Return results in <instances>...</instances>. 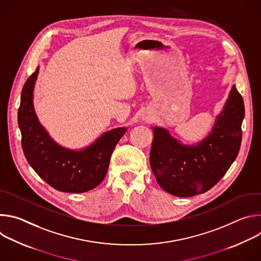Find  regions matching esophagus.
Segmentation results:
<instances>
[{"label":"esophagus","mask_w":261,"mask_h":261,"mask_svg":"<svg viewBox=\"0 0 261 261\" xmlns=\"http://www.w3.org/2000/svg\"><path fill=\"white\" fill-rule=\"evenodd\" d=\"M152 120V117L148 115V114H144L142 116V121H145V122H150Z\"/></svg>","instance_id":"34e87169"}]
</instances>
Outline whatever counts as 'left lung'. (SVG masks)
Returning a JSON list of instances; mask_svg holds the SVG:
<instances>
[{
  "label": "left lung",
  "instance_id": "obj_1",
  "mask_svg": "<svg viewBox=\"0 0 261 261\" xmlns=\"http://www.w3.org/2000/svg\"><path fill=\"white\" fill-rule=\"evenodd\" d=\"M244 117V100L233 86L213 130L196 145L180 144L166 129L154 127L150 163L160 187L179 197L213 188L239 154Z\"/></svg>",
  "mask_w": 261,
  "mask_h": 261
}]
</instances>
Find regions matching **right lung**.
Segmentation results:
<instances>
[{
  "instance_id": "obj_1",
  "label": "right lung",
  "mask_w": 261,
  "mask_h": 261,
  "mask_svg": "<svg viewBox=\"0 0 261 261\" xmlns=\"http://www.w3.org/2000/svg\"><path fill=\"white\" fill-rule=\"evenodd\" d=\"M39 68L27 80L20 96L18 126L21 146L29 164L43 180L61 192L84 193L103 180L110 157L125 128L104 133L82 151H71L56 143L37 118L33 91Z\"/></svg>"
}]
</instances>
